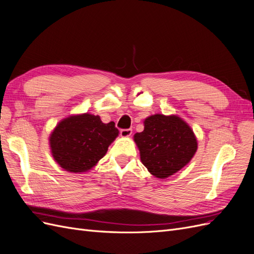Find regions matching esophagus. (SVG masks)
<instances>
[{
  "instance_id": "1",
  "label": "esophagus",
  "mask_w": 254,
  "mask_h": 254,
  "mask_svg": "<svg viewBox=\"0 0 254 254\" xmlns=\"http://www.w3.org/2000/svg\"><path fill=\"white\" fill-rule=\"evenodd\" d=\"M132 133H133L132 128H122V129L120 130V135H121L122 137H128V136L132 135Z\"/></svg>"
}]
</instances>
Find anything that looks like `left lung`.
<instances>
[{"label": "left lung", "instance_id": "1", "mask_svg": "<svg viewBox=\"0 0 254 254\" xmlns=\"http://www.w3.org/2000/svg\"><path fill=\"white\" fill-rule=\"evenodd\" d=\"M134 140L143 166L158 178L176 173L197 150L193 130L177 116H150L144 120V129L135 134Z\"/></svg>", "mask_w": 254, "mask_h": 254}]
</instances>
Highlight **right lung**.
<instances>
[{
    "instance_id": "obj_1",
    "label": "right lung",
    "mask_w": 254,
    "mask_h": 254,
    "mask_svg": "<svg viewBox=\"0 0 254 254\" xmlns=\"http://www.w3.org/2000/svg\"><path fill=\"white\" fill-rule=\"evenodd\" d=\"M118 133L113 121L103 124L99 116H70L62 120L51 135L53 156L64 170L85 172L104 156Z\"/></svg>"
}]
</instances>
